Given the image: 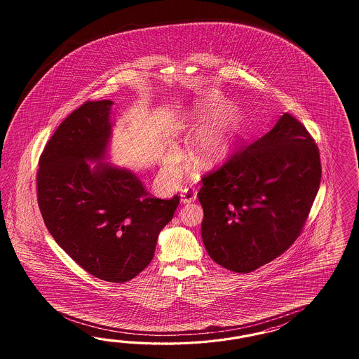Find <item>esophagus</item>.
<instances>
[{
	"label": "esophagus",
	"mask_w": 359,
	"mask_h": 359,
	"mask_svg": "<svg viewBox=\"0 0 359 359\" xmlns=\"http://www.w3.org/2000/svg\"><path fill=\"white\" fill-rule=\"evenodd\" d=\"M197 198V192L195 191V188H185L182 194V203L183 204H188V203H192Z\"/></svg>",
	"instance_id": "1"
}]
</instances>
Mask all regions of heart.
Returning a JSON list of instances; mask_svg holds the SVG:
<instances>
[{"instance_id": "1", "label": "heart", "mask_w": 359, "mask_h": 359, "mask_svg": "<svg viewBox=\"0 0 359 359\" xmlns=\"http://www.w3.org/2000/svg\"><path fill=\"white\" fill-rule=\"evenodd\" d=\"M219 107L221 101H215ZM238 129V114L231 107H225L216 113L212 120L196 133L192 141V154L203 163H212L228 154ZM177 152L170 150L163 158V168L167 175L176 174Z\"/></svg>"}]
</instances>
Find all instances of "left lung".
I'll use <instances>...</instances> for the list:
<instances>
[{
  "label": "left lung",
  "mask_w": 359,
  "mask_h": 359,
  "mask_svg": "<svg viewBox=\"0 0 359 359\" xmlns=\"http://www.w3.org/2000/svg\"><path fill=\"white\" fill-rule=\"evenodd\" d=\"M321 180L320 152L303 123L284 113L258 141L201 179V237L209 257L248 273L300 236Z\"/></svg>",
  "instance_id": "left-lung-1"
}]
</instances>
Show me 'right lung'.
<instances>
[{"label": "right lung", "mask_w": 359, "mask_h": 359, "mask_svg": "<svg viewBox=\"0 0 359 359\" xmlns=\"http://www.w3.org/2000/svg\"><path fill=\"white\" fill-rule=\"evenodd\" d=\"M113 101H87L47 142L36 174L38 205L56 243L90 275L123 283L154 258L180 196L156 198L108 156ZM89 161H97L90 168Z\"/></svg>", "instance_id": "1"}]
</instances>
